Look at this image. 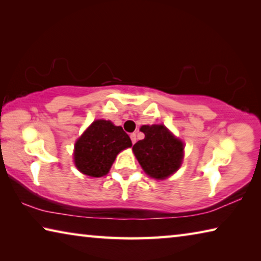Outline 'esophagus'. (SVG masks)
Returning <instances> with one entry per match:
<instances>
[{
    "label": "esophagus",
    "instance_id": "1",
    "mask_svg": "<svg viewBox=\"0 0 261 261\" xmlns=\"http://www.w3.org/2000/svg\"><path fill=\"white\" fill-rule=\"evenodd\" d=\"M130 138H131L132 144H135V143H136V140H137V138H136V134H131V135H130Z\"/></svg>",
    "mask_w": 261,
    "mask_h": 261
}]
</instances>
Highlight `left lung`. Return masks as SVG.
Segmentation results:
<instances>
[{
  "instance_id": "8db88e82",
  "label": "left lung",
  "mask_w": 261,
  "mask_h": 261,
  "mask_svg": "<svg viewBox=\"0 0 261 261\" xmlns=\"http://www.w3.org/2000/svg\"><path fill=\"white\" fill-rule=\"evenodd\" d=\"M143 140L134 145V153L145 173L156 179H165L180 167L184 145L165 125H143Z\"/></svg>"
}]
</instances>
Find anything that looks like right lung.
Returning <instances> with one entry per match:
<instances>
[{"label":"right lung","mask_w":261,"mask_h":261,"mask_svg":"<svg viewBox=\"0 0 261 261\" xmlns=\"http://www.w3.org/2000/svg\"><path fill=\"white\" fill-rule=\"evenodd\" d=\"M131 146L130 137L122 126L110 121H94L74 145V165L83 174L101 177L108 174L117 154Z\"/></svg>","instance_id":"1"}]
</instances>
